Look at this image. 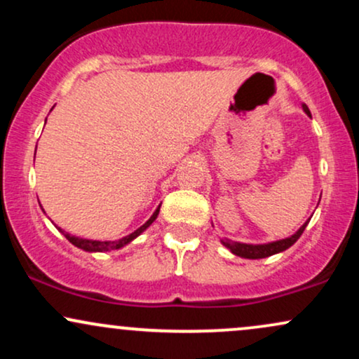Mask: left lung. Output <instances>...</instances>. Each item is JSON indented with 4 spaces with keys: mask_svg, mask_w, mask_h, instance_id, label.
<instances>
[{
    "mask_svg": "<svg viewBox=\"0 0 359 359\" xmlns=\"http://www.w3.org/2000/svg\"><path fill=\"white\" fill-rule=\"evenodd\" d=\"M302 109L306 111L307 116H311V111H309L306 104H302ZM309 221H311V217H309V219L304 222V224L300 226V228L294 234H292V236L283 238V240H277V241H271V243H263V245H251V243H240V241L228 240V238H222L221 243H222V246H226V248L231 251L233 255H236V257L248 258V259L266 258V257H271V255L282 253V251L290 248V246L299 240L300 234L304 233V229H306Z\"/></svg>",
    "mask_w": 359,
    "mask_h": 359,
    "instance_id": "left-lung-1",
    "label": "left lung"
}]
</instances>
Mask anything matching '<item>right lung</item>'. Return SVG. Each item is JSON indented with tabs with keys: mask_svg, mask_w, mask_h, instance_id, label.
Instances as JSON below:
<instances>
[{
	"mask_svg": "<svg viewBox=\"0 0 359 359\" xmlns=\"http://www.w3.org/2000/svg\"><path fill=\"white\" fill-rule=\"evenodd\" d=\"M160 212V205L158 208L155 209V212L151 214L150 219H148L145 224H142L140 228L137 229V231H133L131 234H128V236L121 238V240H114V241H100V240H88V238H81V236H74V234L64 231V229H60L59 226H55L59 231L64 234L65 238H67L69 241L72 243L74 246H77V248L84 250V251H89V253H104V251H113V250H119L123 248V246L130 245L131 241L135 240V238H138L140 234H142L143 231H145L147 228H150L151 222H154L156 219V216H158Z\"/></svg>",
	"mask_w": 359,
	"mask_h": 359,
	"instance_id": "right-lung-1",
	"label": "right lung"
}]
</instances>
